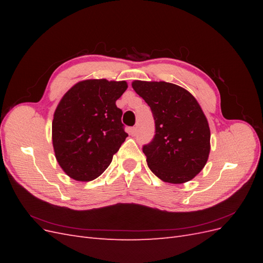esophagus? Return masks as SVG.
<instances>
[{
    "instance_id": "34e87169",
    "label": "esophagus",
    "mask_w": 263,
    "mask_h": 263,
    "mask_svg": "<svg viewBox=\"0 0 263 263\" xmlns=\"http://www.w3.org/2000/svg\"><path fill=\"white\" fill-rule=\"evenodd\" d=\"M129 134L132 135V136H136V134H137L136 127H132V128H129Z\"/></svg>"
}]
</instances>
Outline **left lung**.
<instances>
[{
    "instance_id": "8db88e82",
    "label": "left lung",
    "mask_w": 263,
    "mask_h": 263,
    "mask_svg": "<svg viewBox=\"0 0 263 263\" xmlns=\"http://www.w3.org/2000/svg\"><path fill=\"white\" fill-rule=\"evenodd\" d=\"M132 86L155 119V137L142 147L149 169L173 184L192 180L208 162L211 150L210 126L200 104L173 83L136 80Z\"/></svg>"
}]
</instances>
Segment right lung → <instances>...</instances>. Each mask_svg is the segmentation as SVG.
<instances>
[{
	"label": "right lung",
	"instance_id": "obj_1",
	"mask_svg": "<svg viewBox=\"0 0 263 263\" xmlns=\"http://www.w3.org/2000/svg\"><path fill=\"white\" fill-rule=\"evenodd\" d=\"M127 86L126 81L91 79L63 95L53 114L52 145L70 178L87 182L100 177L128 136L116 106Z\"/></svg>",
	"mask_w": 263,
	"mask_h": 263
}]
</instances>
